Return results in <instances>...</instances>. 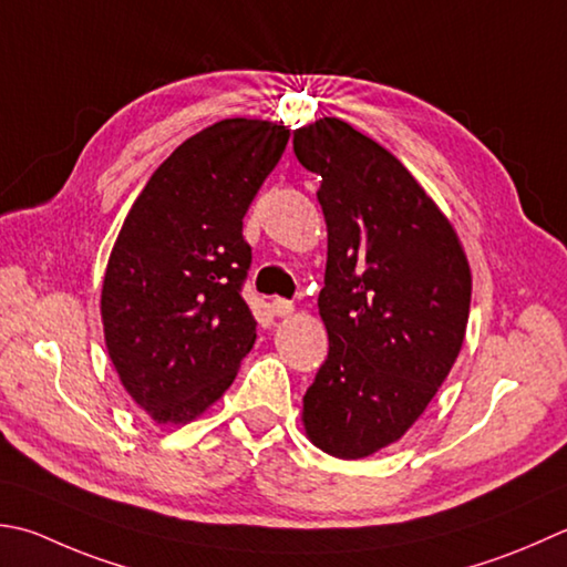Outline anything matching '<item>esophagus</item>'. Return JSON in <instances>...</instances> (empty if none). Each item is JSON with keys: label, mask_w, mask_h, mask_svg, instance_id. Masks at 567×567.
I'll return each instance as SVG.
<instances>
[{"label": "esophagus", "mask_w": 567, "mask_h": 567, "mask_svg": "<svg viewBox=\"0 0 567 567\" xmlns=\"http://www.w3.org/2000/svg\"><path fill=\"white\" fill-rule=\"evenodd\" d=\"M272 312L275 317H290L295 312V305L287 299H272Z\"/></svg>", "instance_id": "34e87169"}]
</instances>
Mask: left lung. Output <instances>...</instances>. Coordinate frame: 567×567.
Masks as SVG:
<instances>
[{
	"label": "left lung",
	"mask_w": 567,
	"mask_h": 567,
	"mask_svg": "<svg viewBox=\"0 0 567 567\" xmlns=\"http://www.w3.org/2000/svg\"><path fill=\"white\" fill-rule=\"evenodd\" d=\"M321 176L329 357L302 398L305 435L339 460L401 440L425 413L467 334L472 270L452 220L401 159L339 117L295 130Z\"/></svg>",
	"instance_id": "obj_1"
}]
</instances>
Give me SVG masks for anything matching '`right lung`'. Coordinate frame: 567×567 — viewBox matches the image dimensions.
Wrapping results in <instances>:
<instances>
[{
	"label": "right lung",
	"mask_w": 567,
	"mask_h": 567,
	"mask_svg": "<svg viewBox=\"0 0 567 567\" xmlns=\"http://www.w3.org/2000/svg\"><path fill=\"white\" fill-rule=\"evenodd\" d=\"M287 140L282 122L248 117L196 132L150 176L117 233L100 317L117 379L152 423L202 417L252 349L243 216Z\"/></svg>",
	"instance_id": "add662e5"
}]
</instances>
